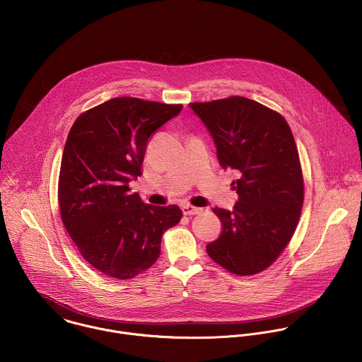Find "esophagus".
Segmentation results:
<instances>
[{
  "instance_id": "1",
  "label": "esophagus",
  "mask_w": 362,
  "mask_h": 362,
  "mask_svg": "<svg viewBox=\"0 0 362 362\" xmlns=\"http://www.w3.org/2000/svg\"><path fill=\"white\" fill-rule=\"evenodd\" d=\"M182 211L185 216H196V214H200L203 211V209H199V207H194L190 204H185V206H182Z\"/></svg>"
}]
</instances>
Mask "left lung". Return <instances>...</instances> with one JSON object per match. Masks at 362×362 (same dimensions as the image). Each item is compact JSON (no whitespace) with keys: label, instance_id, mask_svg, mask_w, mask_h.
Listing matches in <instances>:
<instances>
[{"label":"left lung","instance_id":"1","mask_svg":"<svg viewBox=\"0 0 362 362\" xmlns=\"http://www.w3.org/2000/svg\"><path fill=\"white\" fill-rule=\"evenodd\" d=\"M217 146L222 169H235L233 211L216 207L222 222L209 256L238 276L267 269L292 238L303 203V180L284 117L242 96L190 103Z\"/></svg>","mask_w":362,"mask_h":362}]
</instances>
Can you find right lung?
<instances>
[{"instance_id": "right-lung-1", "label": "right lung", "mask_w": 362, "mask_h": 362, "mask_svg": "<svg viewBox=\"0 0 362 362\" xmlns=\"http://www.w3.org/2000/svg\"><path fill=\"white\" fill-rule=\"evenodd\" d=\"M182 105L115 98L73 124L64 145L59 204L83 259L107 277L129 280L159 257L160 239L175 226L177 206L145 204L129 183L141 176L145 148Z\"/></svg>"}]
</instances>
